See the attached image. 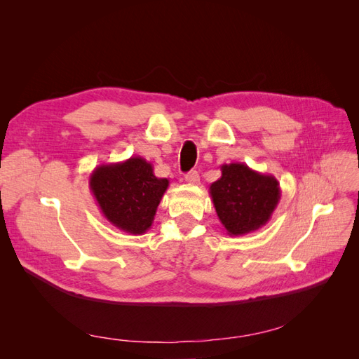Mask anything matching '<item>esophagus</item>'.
Here are the masks:
<instances>
[{
	"label": "esophagus",
	"instance_id": "34e87169",
	"mask_svg": "<svg viewBox=\"0 0 359 359\" xmlns=\"http://www.w3.org/2000/svg\"><path fill=\"white\" fill-rule=\"evenodd\" d=\"M184 180H186V182H189V184H199V173H198V170H190V172H187L186 173V177H184Z\"/></svg>",
	"mask_w": 359,
	"mask_h": 359
}]
</instances>
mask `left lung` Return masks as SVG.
I'll return each mask as SVG.
<instances>
[{
	"label": "left lung",
	"mask_w": 359,
	"mask_h": 359,
	"mask_svg": "<svg viewBox=\"0 0 359 359\" xmlns=\"http://www.w3.org/2000/svg\"><path fill=\"white\" fill-rule=\"evenodd\" d=\"M217 215L231 236L265 226L277 208L281 190L273 175L250 169L244 163L222 166V177L210 186Z\"/></svg>",
	"instance_id": "1"
}]
</instances>
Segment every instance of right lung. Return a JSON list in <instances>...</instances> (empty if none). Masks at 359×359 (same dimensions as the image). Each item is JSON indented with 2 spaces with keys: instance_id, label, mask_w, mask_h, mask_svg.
<instances>
[{
  "instance_id": "right-lung-1",
  "label": "right lung",
  "mask_w": 359,
  "mask_h": 359,
  "mask_svg": "<svg viewBox=\"0 0 359 359\" xmlns=\"http://www.w3.org/2000/svg\"><path fill=\"white\" fill-rule=\"evenodd\" d=\"M168 187L169 180L157 178L153 165L139 156L100 165L90 175V190L104 219L132 235L149 229Z\"/></svg>"
}]
</instances>
